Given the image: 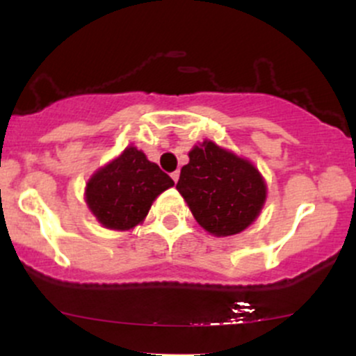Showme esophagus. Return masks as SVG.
<instances>
[{"instance_id": "34e87169", "label": "esophagus", "mask_w": 356, "mask_h": 356, "mask_svg": "<svg viewBox=\"0 0 356 356\" xmlns=\"http://www.w3.org/2000/svg\"><path fill=\"white\" fill-rule=\"evenodd\" d=\"M179 175H181V172H179V170H174V172L170 174V177L174 179V182H177L179 181Z\"/></svg>"}]
</instances>
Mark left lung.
Instances as JSON below:
<instances>
[{"label": "left lung", "instance_id": "obj_1", "mask_svg": "<svg viewBox=\"0 0 356 356\" xmlns=\"http://www.w3.org/2000/svg\"><path fill=\"white\" fill-rule=\"evenodd\" d=\"M175 187L195 220L216 236L246 229L266 199V184L254 165L209 140L191 150Z\"/></svg>", "mask_w": 356, "mask_h": 356}]
</instances>
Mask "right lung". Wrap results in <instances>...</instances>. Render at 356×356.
<instances>
[{"label":"right lung","mask_w":356,"mask_h":356,"mask_svg":"<svg viewBox=\"0 0 356 356\" xmlns=\"http://www.w3.org/2000/svg\"><path fill=\"white\" fill-rule=\"evenodd\" d=\"M172 186V179L144 152L129 147L90 179L85 195L99 222L125 231L142 222L154 199Z\"/></svg>","instance_id":"right-lung-1"}]
</instances>
